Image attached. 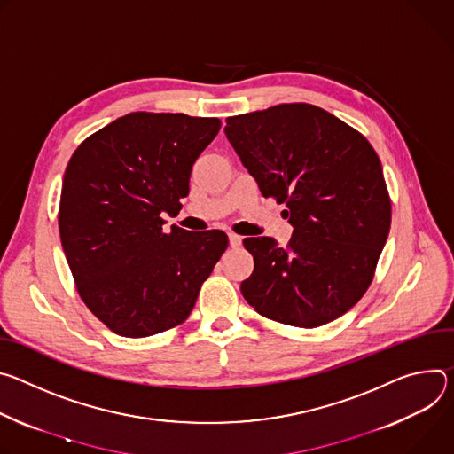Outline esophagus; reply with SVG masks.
<instances>
[{
	"label": "esophagus",
	"mask_w": 454,
	"mask_h": 454,
	"mask_svg": "<svg viewBox=\"0 0 454 454\" xmlns=\"http://www.w3.org/2000/svg\"><path fill=\"white\" fill-rule=\"evenodd\" d=\"M241 236L239 234H234V232H231L229 234V243H231V247H239L241 245Z\"/></svg>",
	"instance_id": "esophagus-1"
}]
</instances>
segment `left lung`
Returning <instances> with one entry per match:
<instances>
[{
    "instance_id": "obj_1",
    "label": "left lung",
    "mask_w": 454,
    "mask_h": 454,
    "mask_svg": "<svg viewBox=\"0 0 454 454\" xmlns=\"http://www.w3.org/2000/svg\"><path fill=\"white\" fill-rule=\"evenodd\" d=\"M225 135L265 198L286 204V247L245 238L254 270L241 294L260 316L316 328L346 314L373 281L391 198L368 138L326 110L286 103L227 117Z\"/></svg>"
}]
</instances>
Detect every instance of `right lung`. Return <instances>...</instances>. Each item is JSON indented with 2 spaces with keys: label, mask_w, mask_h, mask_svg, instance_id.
<instances>
[{
  "label": "right lung",
  "mask_w": 454,
  "mask_h": 454,
  "mask_svg": "<svg viewBox=\"0 0 454 454\" xmlns=\"http://www.w3.org/2000/svg\"><path fill=\"white\" fill-rule=\"evenodd\" d=\"M222 121L128 114L79 144L67 166L59 234L88 310L122 337L182 325L225 248L223 231H164L178 215L192 164Z\"/></svg>",
  "instance_id": "1"
}]
</instances>
